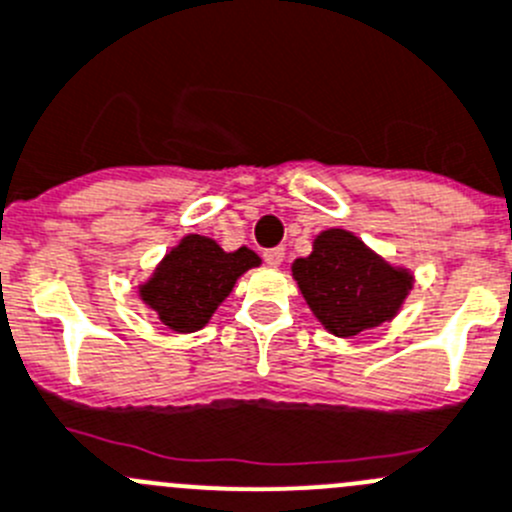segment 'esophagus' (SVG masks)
<instances>
[{
	"mask_svg": "<svg viewBox=\"0 0 512 512\" xmlns=\"http://www.w3.org/2000/svg\"><path fill=\"white\" fill-rule=\"evenodd\" d=\"M264 261L269 266H279L281 261H284V248H266Z\"/></svg>",
	"mask_w": 512,
	"mask_h": 512,
	"instance_id": "34e87169",
	"label": "esophagus"
}]
</instances>
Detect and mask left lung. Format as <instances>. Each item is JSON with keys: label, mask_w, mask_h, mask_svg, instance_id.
<instances>
[{"label": "left lung", "mask_w": 512, "mask_h": 512, "mask_svg": "<svg viewBox=\"0 0 512 512\" xmlns=\"http://www.w3.org/2000/svg\"><path fill=\"white\" fill-rule=\"evenodd\" d=\"M291 271L316 319L337 337H354L392 319L412 286L405 269L384 264L342 228L316 236L314 251L296 259Z\"/></svg>", "instance_id": "1"}]
</instances>
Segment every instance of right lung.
Masks as SVG:
<instances>
[{
	"label": "right lung",
	"instance_id": "1",
	"mask_svg": "<svg viewBox=\"0 0 512 512\" xmlns=\"http://www.w3.org/2000/svg\"><path fill=\"white\" fill-rule=\"evenodd\" d=\"M259 264L248 248L226 253L216 241L193 233L165 256L153 279L140 286V296L173 332H196L231 294L238 276Z\"/></svg>",
	"mask_w": 512,
	"mask_h": 512
}]
</instances>
